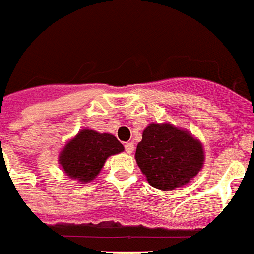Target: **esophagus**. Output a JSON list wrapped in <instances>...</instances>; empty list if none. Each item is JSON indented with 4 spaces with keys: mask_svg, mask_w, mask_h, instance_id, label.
I'll list each match as a JSON object with an SVG mask.
<instances>
[{
    "mask_svg": "<svg viewBox=\"0 0 254 254\" xmlns=\"http://www.w3.org/2000/svg\"><path fill=\"white\" fill-rule=\"evenodd\" d=\"M125 150L127 154H131V152L134 151V143L132 142H128L125 144Z\"/></svg>",
    "mask_w": 254,
    "mask_h": 254,
    "instance_id": "34e87169",
    "label": "esophagus"
}]
</instances>
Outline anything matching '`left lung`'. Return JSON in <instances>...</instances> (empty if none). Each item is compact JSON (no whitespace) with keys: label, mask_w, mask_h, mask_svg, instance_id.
I'll return each mask as SVG.
<instances>
[{"label":"left lung","mask_w":254,"mask_h":254,"mask_svg":"<svg viewBox=\"0 0 254 254\" xmlns=\"http://www.w3.org/2000/svg\"><path fill=\"white\" fill-rule=\"evenodd\" d=\"M135 159L148 184L173 190L190 182L203 165V148L188 131L152 123L143 131Z\"/></svg>","instance_id":"1"}]
</instances>
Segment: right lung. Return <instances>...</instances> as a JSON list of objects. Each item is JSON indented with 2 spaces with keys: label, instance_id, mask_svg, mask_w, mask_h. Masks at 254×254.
Returning <instances> with one entry per match:
<instances>
[{
  "label": "right lung",
  "instance_id": "1",
  "mask_svg": "<svg viewBox=\"0 0 254 254\" xmlns=\"http://www.w3.org/2000/svg\"><path fill=\"white\" fill-rule=\"evenodd\" d=\"M123 150V144L114 135L83 129L66 143L59 161L68 177L79 182H91L100 173L107 158Z\"/></svg>",
  "mask_w": 254,
  "mask_h": 254
}]
</instances>
